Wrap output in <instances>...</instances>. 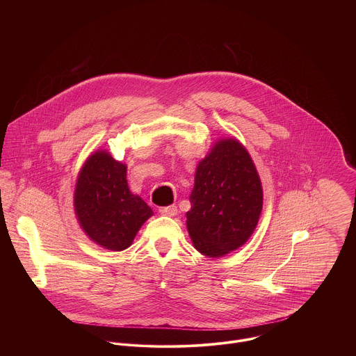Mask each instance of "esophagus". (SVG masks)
Instances as JSON below:
<instances>
[{"instance_id": "1", "label": "esophagus", "mask_w": 356, "mask_h": 356, "mask_svg": "<svg viewBox=\"0 0 356 356\" xmlns=\"http://www.w3.org/2000/svg\"><path fill=\"white\" fill-rule=\"evenodd\" d=\"M159 212L163 215H167V216H174V215H177L178 208H177V205L172 204V205H167V207H160Z\"/></svg>"}]
</instances>
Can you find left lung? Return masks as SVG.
Masks as SVG:
<instances>
[{"label": "left lung", "instance_id": "1", "mask_svg": "<svg viewBox=\"0 0 356 356\" xmlns=\"http://www.w3.org/2000/svg\"><path fill=\"white\" fill-rule=\"evenodd\" d=\"M186 212L195 248L219 257L240 248L254 233L263 191L247 149L236 140H220L196 170Z\"/></svg>", "mask_w": 356, "mask_h": 356}]
</instances>
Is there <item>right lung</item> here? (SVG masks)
Returning a JSON list of instances; mask_svg holds the SVG:
<instances>
[{
    "mask_svg": "<svg viewBox=\"0 0 356 356\" xmlns=\"http://www.w3.org/2000/svg\"><path fill=\"white\" fill-rule=\"evenodd\" d=\"M74 205L83 232L111 251L129 248L153 213L148 204L130 192L126 165L106 151L92 154L83 164Z\"/></svg>",
    "mask_w": 356,
    "mask_h": 356,
    "instance_id": "right-lung-1",
    "label": "right lung"
}]
</instances>
